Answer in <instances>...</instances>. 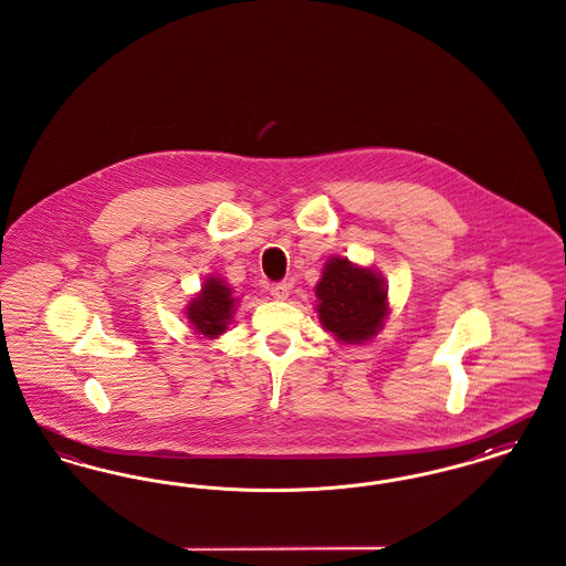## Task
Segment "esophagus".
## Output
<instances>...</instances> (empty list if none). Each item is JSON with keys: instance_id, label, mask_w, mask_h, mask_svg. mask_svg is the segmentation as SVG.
I'll use <instances>...</instances> for the list:
<instances>
[{"instance_id": "esophagus-1", "label": "esophagus", "mask_w": 566, "mask_h": 566, "mask_svg": "<svg viewBox=\"0 0 566 566\" xmlns=\"http://www.w3.org/2000/svg\"><path fill=\"white\" fill-rule=\"evenodd\" d=\"M289 293H291V286L286 282H277V284L271 286V295H273V298H277V301H284Z\"/></svg>"}]
</instances>
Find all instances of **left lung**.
I'll return each instance as SVG.
<instances>
[{
    "label": "left lung",
    "mask_w": 566,
    "mask_h": 566,
    "mask_svg": "<svg viewBox=\"0 0 566 566\" xmlns=\"http://www.w3.org/2000/svg\"><path fill=\"white\" fill-rule=\"evenodd\" d=\"M384 280L374 270L352 265L335 256L324 265L316 284L318 316L326 331L344 344H363L376 337L388 314Z\"/></svg>",
    "instance_id": "8db88e82"
}]
</instances>
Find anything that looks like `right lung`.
I'll return each mask as SVG.
<instances>
[{
	"label": "right lung",
	"instance_id": "1",
	"mask_svg": "<svg viewBox=\"0 0 566 566\" xmlns=\"http://www.w3.org/2000/svg\"><path fill=\"white\" fill-rule=\"evenodd\" d=\"M233 307L235 296L231 289L218 277H208L201 293L190 301L187 318L197 333L214 339L227 331V323L233 316Z\"/></svg>",
	"mask_w": 566,
	"mask_h": 566
}]
</instances>
